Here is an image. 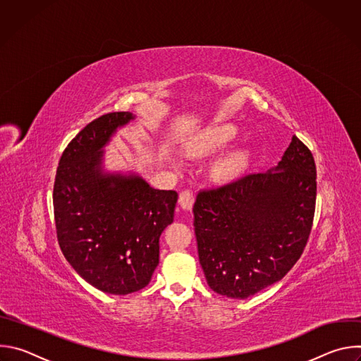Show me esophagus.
I'll return each instance as SVG.
<instances>
[{"instance_id": "esophagus-1", "label": "esophagus", "mask_w": 361, "mask_h": 361, "mask_svg": "<svg viewBox=\"0 0 361 361\" xmlns=\"http://www.w3.org/2000/svg\"><path fill=\"white\" fill-rule=\"evenodd\" d=\"M178 202L181 205V209L184 210H191L192 204H194V194L191 190H184L180 192V198Z\"/></svg>"}]
</instances>
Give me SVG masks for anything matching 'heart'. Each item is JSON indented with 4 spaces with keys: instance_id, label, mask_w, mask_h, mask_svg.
I'll use <instances>...</instances> for the list:
<instances>
[{
    "instance_id": "1",
    "label": "heart",
    "mask_w": 361,
    "mask_h": 361,
    "mask_svg": "<svg viewBox=\"0 0 361 361\" xmlns=\"http://www.w3.org/2000/svg\"><path fill=\"white\" fill-rule=\"evenodd\" d=\"M235 135V128L233 126H213L205 130L197 141L192 144L191 151L198 156L214 152L221 148L227 141ZM247 164V154L244 151H235L226 159L220 160L214 169V176L219 180H228L237 176Z\"/></svg>"
}]
</instances>
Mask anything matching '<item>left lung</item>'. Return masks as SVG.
<instances>
[{
  "label": "left lung",
  "mask_w": 361,
  "mask_h": 361,
  "mask_svg": "<svg viewBox=\"0 0 361 361\" xmlns=\"http://www.w3.org/2000/svg\"><path fill=\"white\" fill-rule=\"evenodd\" d=\"M316 177L312 151L293 135L277 167L198 192V259L213 291L247 298L291 270L312 233Z\"/></svg>",
  "instance_id": "8db88e82"
}]
</instances>
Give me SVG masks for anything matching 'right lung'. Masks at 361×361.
I'll use <instances>...</instances> for the list:
<instances>
[{
  "label": "right lung",
  "mask_w": 361,
  "mask_h": 361,
  "mask_svg": "<svg viewBox=\"0 0 361 361\" xmlns=\"http://www.w3.org/2000/svg\"><path fill=\"white\" fill-rule=\"evenodd\" d=\"M133 118L120 111L87 124L64 149L53 191L67 262L92 287L118 295L149 283L178 198L174 190H156L138 176L102 171V147Z\"/></svg>",
  "instance_id": "right-lung-1"
}]
</instances>
